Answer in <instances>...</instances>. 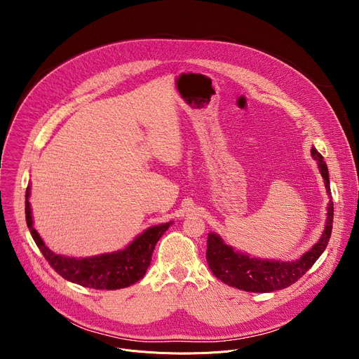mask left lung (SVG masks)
I'll use <instances>...</instances> for the list:
<instances>
[{"label": "left lung", "instance_id": "left-lung-1", "mask_svg": "<svg viewBox=\"0 0 359 359\" xmlns=\"http://www.w3.org/2000/svg\"><path fill=\"white\" fill-rule=\"evenodd\" d=\"M313 158L318 162L321 175L325 182L327 193L330 194V204L327 213V224L324 227V233L320 241L310 250L306 251L302 257L297 262H269L260 259H251L245 254L234 251L230 245L224 244L223 240L210 233L208 237V251L206 259L212 273L222 280L224 284L236 287L238 290L250 291V292H270L287 288L299 280L313 264L318 260L320 255L324 252L328 245L331 231H332V219H334V203L330 189V176L328 169L324 162L321 153L313 147Z\"/></svg>", "mask_w": 359, "mask_h": 359}]
</instances>
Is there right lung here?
I'll return each mask as SVG.
<instances>
[{
    "label": "right lung",
    "instance_id": "right-lung-1",
    "mask_svg": "<svg viewBox=\"0 0 359 359\" xmlns=\"http://www.w3.org/2000/svg\"><path fill=\"white\" fill-rule=\"evenodd\" d=\"M28 197L29 187H27L25 193L27 226L35 244L43 254L45 260L65 280L88 288L118 290L129 287L143 278L147 267L150 266L151 254L153 250H155L156 243L170 226V223H165L147 229L122 251L102 254L97 255V257L79 260L62 257V255H58L48 250V247H45L43 241L38 236L36 230L34 229Z\"/></svg>",
    "mask_w": 359,
    "mask_h": 359
}]
</instances>
